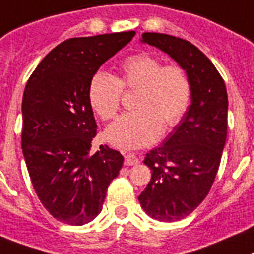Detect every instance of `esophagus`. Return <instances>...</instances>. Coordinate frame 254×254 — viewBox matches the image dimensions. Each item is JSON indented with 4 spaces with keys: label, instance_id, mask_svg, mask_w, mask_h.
<instances>
[{
    "label": "esophagus",
    "instance_id": "esophagus-1",
    "mask_svg": "<svg viewBox=\"0 0 254 254\" xmlns=\"http://www.w3.org/2000/svg\"><path fill=\"white\" fill-rule=\"evenodd\" d=\"M140 162L139 157L136 156L135 153H127L125 156V165L126 166H133Z\"/></svg>",
    "mask_w": 254,
    "mask_h": 254
}]
</instances>
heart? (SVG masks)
<instances>
[{
    "label": "heart",
    "mask_w": 254,
    "mask_h": 254,
    "mask_svg": "<svg viewBox=\"0 0 254 254\" xmlns=\"http://www.w3.org/2000/svg\"><path fill=\"white\" fill-rule=\"evenodd\" d=\"M133 106L105 131V139L121 149H137L156 142L163 127L179 123L190 101V81L178 64L162 66L148 53L127 57L118 76L97 72L92 77L88 96L100 118L110 121L121 108L122 89H135Z\"/></svg>",
    "instance_id": "heart-1"
}]
</instances>
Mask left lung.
<instances>
[{"label":"left lung","mask_w":254,"mask_h":254,"mask_svg":"<svg viewBox=\"0 0 254 254\" xmlns=\"http://www.w3.org/2000/svg\"><path fill=\"white\" fill-rule=\"evenodd\" d=\"M141 43L169 54L190 81L187 112L144 160L152 178L139 196L153 219L175 222L190 215L213 186L227 137V91L211 61L187 40L145 32Z\"/></svg>","instance_id":"obj_1"}]
</instances>
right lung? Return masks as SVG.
I'll list each match as a JSON object with an SVG mask.
<instances>
[{"instance_id": "add662e5", "label": "right lung", "mask_w": 254, "mask_h": 254, "mask_svg": "<svg viewBox=\"0 0 254 254\" xmlns=\"http://www.w3.org/2000/svg\"><path fill=\"white\" fill-rule=\"evenodd\" d=\"M133 31L68 39L45 56L23 93L22 149L41 204L58 221L72 226L93 221L109 184L118 177L123 156L100 145L88 96L102 64L126 47Z\"/></svg>"}]
</instances>
